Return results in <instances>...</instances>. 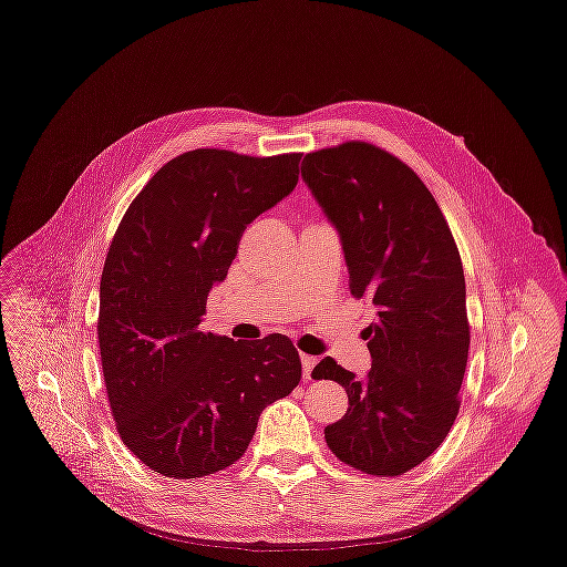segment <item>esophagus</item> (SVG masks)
Masks as SVG:
<instances>
[{
    "instance_id": "34e87169",
    "label": "esophagus",
    "mask_w": 567,
    "mask_h": 567,
    "mask_svg": "<svg viewBox=\"0 0 567 567\" xmlns=\"http://www.w3.org/2000/svg\"><path fill=\"white\" fill-rule=\"evenodd\" d=\"M300 360H302V379H305V381H311V371H313V367H316L318 358H316V355H307V353H302V355H300Z\"/></svg>"
}]
</instances>
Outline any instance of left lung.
Segmentation results:
<instances>
[{"mask_svg": "<svg viewBox=\"0 0 567 567\" xmlns=\"http://www.w3.org/2000/svg\"><path fill=\"white\" fill-rule=\"evenodd\" d=\"M302 179L336 227L349 289L375 307L364 379L322 358L347 414L324 427L329 450L373 476H401L450 434L461 401L470 322L463 262L430 188L396 155L344 142L307 153Z\"/></svg>", "mask_w": 567, "mask_h": 567, "instance_id": "8db88e82", "label": "left lung"}]
</instances>
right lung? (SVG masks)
Returning <instances> with one entry per match:
<instances>
[{"instance_id":"obj_1","label":"right lung","mask_w":567,"mask_h":567,"mask_svg":"<svg viewBox=\"0 0 567 567\" xmlns=\"http://www.w3.org/2000/svg\"><path fill=\"white\" fill-rule=\"evenodd\" d=\"M300 157L182 153L148 179L113 236L97 318L109 405L124 445L162 476L234 465L262 410L300 383L287 336L247 342L200 331L243 231L293 192Z\"/></svg>"}]
</instances>
